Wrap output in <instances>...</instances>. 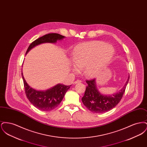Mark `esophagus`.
Segmentation results:
<instances>
[{
	"label": "esophagus",
	"instance_id": "esophagus-1",
	"mask_svg": "<svg viewBox=\"0 0 147 147\" xmlns=\"http://www.w3.org/2000/svg\"><path fill=\"white\" fill-rule=\"evenodd\" d=\"M81 83V81H80V80H77L75 81V82L73 83V84H78V83Z\"/></svg>",
	"mask_w": 147,
	"mask_h": 147
}]
</instances>
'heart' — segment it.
Masks as SVG:
<instances>
[{
	"label": "heart",
	"instance_id": "1",
	"mask_svg": "<svg viewBox=\"0 0 147 147\" xmlns=\"http://www.w3.org/2000/svg\"><path fill=\"white\" fill-rule=\"evenodd\" d=\"M114 55L113 47L104 42L92 41L79 44L72 52L75 64L72 67L73 70L83 68L86 76L95 77L111 61Z\"/></svg>",
	"mask_w": 147,
	"mask_h": 147
}]
</instances>
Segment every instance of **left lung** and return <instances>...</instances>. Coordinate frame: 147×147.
<instances>
[{"label": "left lung", "instance_id": "8db88e82", "mask_svg": "<svg viewBox=\"0 0 147 147\" xmlns=\"http://www.w3.org/2000/svg\"><path fill=\"white\" fill-rule=\"evenodd\" d=\"M129 79V76H128L123 88L112 95H104L98 91L96 87L95 79L86 80L88 86L84 96L82 98L83 104L89 110L94 113H104L111 110L119 104L121 100Z\"/></svg>", "mask_w": 147, "mask_h": 147}]
</instances>
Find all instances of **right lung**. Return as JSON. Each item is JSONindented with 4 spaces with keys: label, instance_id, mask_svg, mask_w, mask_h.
Returning <instances> with one entry per match:
<instances>
[{
    "label": "right lung",
    "instance_id": "right-lung-1",
    "mask_svg": "<svg viewBox=\"0 0 147 147\" xmlns=\"http://www.w3.org/2000/svg\"><path fill=\"white\" fill-rule=\"evenodd\" d=\"M64 38H65V36L56 33L44 35L30 44L26 52V55L31 49L39 45L45 43H56L58 41L62 40ZM21 74L26 95L29 101L37 109L43 111H49L56 108L60 104L66 92L71 86V85L58 84L46 90H37L28 85L22 72Z\"/></svg>",
    "mask_w": 147,
    "mask_h": 147
}]
</instances>
